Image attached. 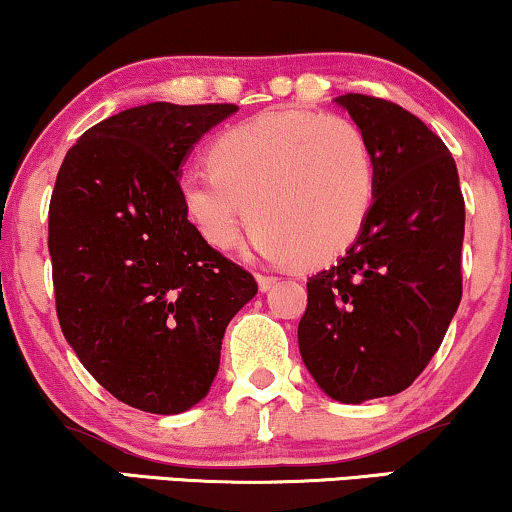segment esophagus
Listing matches in <instances>:
<instances>
[{"mask_svg":"<svg viewBox=\"0 0 512 512\" xmlns=\"http://www.w3.org/2000/svg\"><path fill=\"white\" fill-rule=\"evenodd\" d=\"M279 281L276 279V276H267V274H257V286H260V291L262 293H267V291H272L274 288V283Z\"/></svg>","mask_w":512,"mask_h":512,"instance_id":"34e87169","label":"esophagus"}]
</instances>
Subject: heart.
I'll list each match as a JSON object with an SVG mask.
<instances>
[{
    "mask_svg": "<svg viewBox=\"0 0 512 512\" xmlns=\"http://www.w3.org/2000/svg\"><path fill=\"white\" fill-rule=\"evenodd\" d=\"M209 171L178 181L183 217L209 248L229 250L243 217L264 260L322 264L360 236L377 195L367 133L343 116L286 109L224 131Z\"/></svg>",
    "mask_w": 512,
    "mask_h": 512,
    "instance_id": "obj_1",
    "label": "heart"
}]
</instances>
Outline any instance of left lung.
<instances>
[{
  "label": "left lung",
  "instance_id": "left-lung-1",
  "mask_svg": "<svg viewBox=\"0 0 512 512\" xmlns=\"http://www.w3.org/2000/svg\"><path fill=\"white\" fill-rule=\"evenodd\" d=\"M336 104L372 143L377 195L346 255L307 279L298 346L326 396L362 403L408 389L439 350L463 298L465 200L451 152L415 114L357 92Z\"/></svg>",
  "mask_w": 512,
  "mask_h": 512
}]
</instances>
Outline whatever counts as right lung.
Returning a JSON list of instances; mask_svg holds the SVG:
<instances>
[{
  "label": "right lung",
  "mask_w": 512,
  "mask_h": 512,
  "mask_svg": "<svg viewBox=\"0 0 512 512\" xmlns=\"http://www.w3.org/2000/svg\"><path fill=\"white\" fill-rule=\"evenodd\" d=\"M236 104L152 102L92 126L66 152L49 202L57 317L69 346L131 408L178 415L219 372L226 326L257 293L183 217L190 150Z\"/></svg>",
  "instance_id": "right-lung-1"
}]
</instances>
